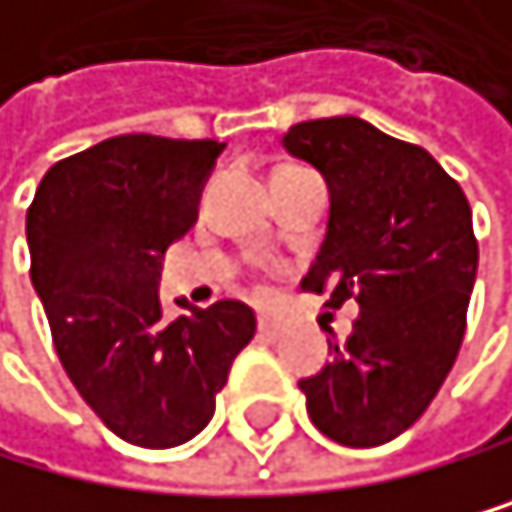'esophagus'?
<instances>
[{
    "mask_svg": "<svg viewBox=\"0 0 512 512\" xmlns=\"http://www.w3.org/2000/svg\"><path fill=\"white\" fill-rule=\"evenodd\" d=\"M258 335L261 338H280L283 335V322L280 319H271V316H261L258 319Z\"/></svg>",
    "mask_w": 512,
    "mask_h": 512,
    "instance_id": "34e87169",
    "label": "esophagus"
}]
</instances>
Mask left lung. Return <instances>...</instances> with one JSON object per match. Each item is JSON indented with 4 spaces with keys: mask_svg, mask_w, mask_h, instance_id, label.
Here are the masks:
<instances>
[{
    "mask_svg": "<svg viewBox=\"0 0 512 512\" xmlns=\"http://www.w3.org/2000/svg\"><path fill=\"white\" fill-rule=\"evenodd\" d=\"M283 148L329 183V229L303 290L361 306L332 361L303 377L306 413L338 445L406 432L439 393L465 338L478 238L461 186L419 144L355 115L300 122Z\"/></svg>",
    "mask_w": 512,
    "mask_h": 512,
    "instance_id": "8db88e82",
    "label": "left lung"
}]
</instances>
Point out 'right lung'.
Returning <instances> with one entry per match:
<instances>
[{"label": "right lung", "instance_id": "1", "mask_svg": "<svg viewBox=\"0 0 512 512\" xmlns=\"http://www.w3.org/2000/svg\"><path fill=\"white\" fill-rule=\"evenodd\" d=\"M225 144L119 135L57 161L28 206L31 283L73 387L119 439L174 448L203 432L254 338L238 300L167 316L164 251L193 229Z\"/></svg>", "mask_w": 512, "mask_h": 512}]
</instances>
